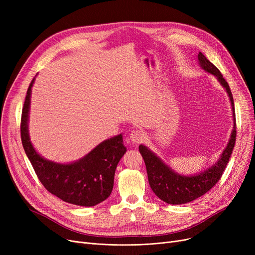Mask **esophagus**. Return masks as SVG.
<instances>
[{
    "instance_id": "esophagus-1",
    "label": "esophagus",
    "mask_w": 255,
    "mask_h": 255,
    "mask_svg": "<svg viewBox=\"0 0 255 255\" xmlns=\"http://www.w3.org/2000/svg\"><path fill=\"white\" fill-rule=\"evenodd\" d=\"M129 137H130V140H131L132 142L138 143V142H141V141L143 140L144 135H143L142 131H140V130H138V129H135V130H132V131L130 132Z\"/></svg>"
}]
</instances>
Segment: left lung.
<instances>
[{
  "label": "left lung",
  "mask_w": 255,
  "mask_h": 255,
  "mask_svg": "<svg viewBox=\"0 0 255 255\" xmlns=\"http://www.w3.org/2000/svg\"><path fill=\"white\" fill-rule=\"evenodd\" d=\"M198 62L202 68L216 76L219 83L226 90L232 103L234 115V129L232 135L227 143L226 148L222 152L218 161L213 164L208 169L194 176H182L168 167L161 159L157 157L145 145H139V152L144 160L146 173H148L149 184L153 192L164 203L170 205H182L190 203L192 200L200 197L207 193L212 187L216 185L223 175V171L229 163V160L233 153L236 143L237 131H236V114L233 94L229 84L223 78L221 72L215 65H213L202 52L198 53Z\"/></svg>",
  "instance_id": "8db88e82"
}]
</instances>
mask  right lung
<instances>
[{"label": "right lung", "mask_w": 255, "mask_h": 255, "mask_svg": "<svg viewBox=\"0 0 255 255\" xmlns=\"http://www.w3.org/2000/svg\"><path fill=\"white\" fill-rule=\"evenodd\" d=\"M34 80L35 77L26 91L20 135L24 152L39 181L47 191L68 204L83 207L100 204L111 195L117 165L127 151L123 143V135L119 134L102 141L88 155L73 163L61 164L44 159L34 149L28 130Z\"/></svg>", "instance_id": "right-lung-1"}]
</instances>
